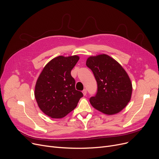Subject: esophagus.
Returning a JSON list of instances; mask_svg holds the SVG:
<instances>
[{
    "mask_svg": "<svg viewBox=\"0 0 159 159\" xmlns=\"http://www.w3.org/2000/svg\"><path fill=\"white\" fill-rule=\"evenodd\" d=\"M82 93H83V95H84V96H85V95H86V93H87V90H86V89H84V90L82 91Z\"/></svg>",
    "mask_w": 159,
    "mask_h": 159,
    "instance_id": "34e87169",
    "label": "esophagus"
}]
</instances>
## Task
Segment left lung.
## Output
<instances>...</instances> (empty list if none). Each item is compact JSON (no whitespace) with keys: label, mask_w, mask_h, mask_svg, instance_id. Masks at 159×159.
<instances>
[{"label":"left lung","mask_w":159,"mask_h":159,"mask_svg":"<svg viewBox=\"0 0 159 159\" xmlns=\"http://www.w3.org/2000/svg\"><path fill=\"white\" fill-rule=\"evenodd\" d=\"M86 66L93 71L98 87L96 95L89 99L91 106L106 115L121 111L130 101L133 90L127 72L106 54L90 56Z\"/></svg>","instance_id":"left-lung-1"}]
</instances>
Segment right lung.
<instances>
[{
  "instance_id": "obj_1",
  "label": "right lung",
  "mask_w": 159,
  "mask_h": 159,
  "mask_svg": "<svg viewBox=\"0 0 159 159\" xmlns=\"http://www.w3.org/2000/svg\"><path fill=\"white\" fill-rule=\"evenodd\" d=\"M79 60L78 55L58 56L43 68L35 87L37 104L44 114L53 119H61L77 107L83 94L75 89L71 71Z\"/></svg>"
}]
</instances>
